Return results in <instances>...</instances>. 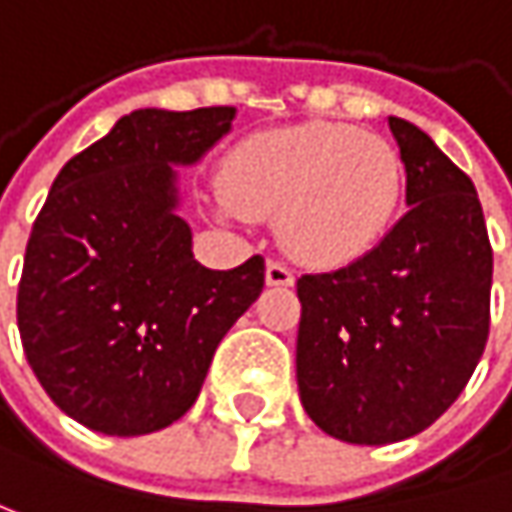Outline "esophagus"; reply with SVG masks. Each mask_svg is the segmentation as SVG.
<instances>
[{"instance_id":"obj_1","label":"esophagus","mask_w":512,"mask_h":512,"mask_svg":"<svg viewBox=\"0 0 512 512\" xmlns=\"http://www.w3.org/2000/svg\"><path fill=\"white\" fill-rule=\"evenodd\" d=\"M265 279H268V285L288 288V285H294V271H291V268H285L282 262H268V268H265Z\"/></svg>"}]
</instances>
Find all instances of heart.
<instances>
[{
	"label": "heart",
	"mask_w": 512,
	"mask_h": 512,
	"mask_svg": "<svg viewBox=\"0 0 512 512\" xmlns=\"http://www.w3.org/2000/svg\"><path fill=\"white\" fill-rule=\"evenodd\" d=\"M224 218L276 215L288 253L344 268L390 233L405 192L399 151L338 122H306L241 139L221 165Z\"/></svg>",
	"instance_id": "1"
}]
</instances>
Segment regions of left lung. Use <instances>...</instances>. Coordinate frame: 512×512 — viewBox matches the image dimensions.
<instances>
[{
	"label": "left lung",
	"instance_id": "8db88e82",
	"mask_svg": "<svg viewBox=\"0 0 512 512\" xmlns=\"http://www.w3.org/2000/svg\"><path fill=\"white\" fill-rule=\"evenodd\" d=\"M408 212L364 259L303 274L300 402L355 446L425 431L460 396L490 335L493 247L472 180L428 133L390 116Z\"/></svg>",
	"mask_w": 512,
	"mask_h": 512
}]
</instances>
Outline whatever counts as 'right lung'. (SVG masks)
Listing matches in <instances>:
<instances>
[{"mask_svg": "<svg viewBox=\"0 0 512 512\" xmlns=\"http://www.w3.org/2000/svg\"><path fill=\"white\" fill-rule=\"evenodd\" d=\"M236 107L133 110L60 168L25 247L17 323L57 408L136 437L180 420L212 355L265 285V259L209 271L177 215L174 165L230 130Z\"/></svg>", "mask_w": 512, "mask_h": 512, "instance_id": "1", "label": "right lung"}]
</instances>
